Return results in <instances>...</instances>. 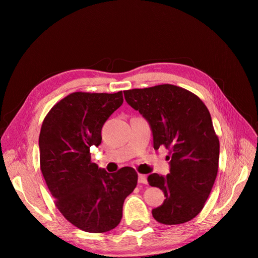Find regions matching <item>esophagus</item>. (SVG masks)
<instances>
[{
	"label": "esophagus",
	"instance_id": "esophagus-1",
	"mask_svg": "<svg viewBox=\"0 0 258 258\" xmlns=\"http://www.w3.org/2000/svg\"><path fill=\"white\" fill-rule=\"evenodd\" d=\"M139 183L147 184V176L145 174H139Z\"/></svg>",
	"mask_w": 258,
	"mask_h": 258
}]
</instances>
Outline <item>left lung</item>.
I'll return each instance as SVG.
<instances>
[{
  "instance_id": "left-lung-1",
  "label": "left lung",
  "mask_w": 258,
  "mask_h": 258,
  "mask_svg": "<svg viewBox=\"0 0 258 258\" xmlns=\"http://www.w3.org/2000/svg\"><path fill=\"white\" fill-rule=\"evenodd\" d=\"M123 95L150 123L155 150L161 145L169 150L170 173L147 177L166 197L153 209L154 218L165 225L189 222L204 209L218 170L220 141L208 107L192 92L170 84Z\"/></svg>"
}]
</instances>
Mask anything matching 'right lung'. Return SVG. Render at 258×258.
I'll return each mask as SVG.
<instances>
[{
    "label": "right lung",
    "mask_w": 258,
    "mask_h": 258,
    "mask_svg": "<svg viewBox=\"0 0 258 258\" xmlns=\"http://www.w3.org/2000/svg\"><path fill=\"white\" fill-rule=\"evenodd\" d=\"M122 102V91L73 92L52 106L42 124L38 146L45 182L61 214L84 231L114 229L138 183L134 168L108 173L90 157V147L101 144L104 122Z\"/></svg>",
    "instance_id": "obj_1"
}]
</instances>
